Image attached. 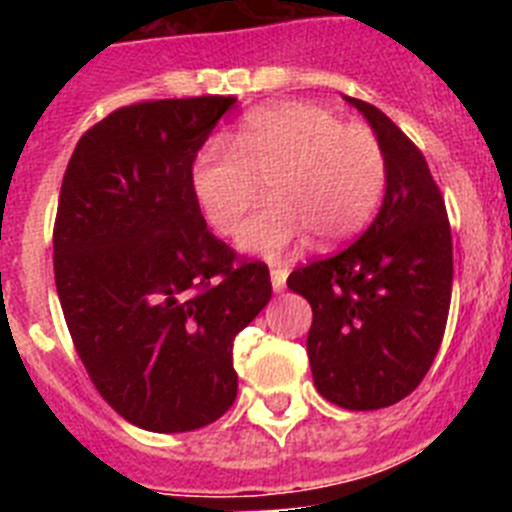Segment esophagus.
<instances>
[{
    "label": "esophagus",
    "instance_id": "esophagus-1",
    "mask_svg": "<svg viewBox=\"0 0 512 512\" xmlns=\"http://www.w3.org/2000/svg\"><path fill=\"white\" fill-rule=\"evenodd\" d=\"M287 277H289V269H284V266H271V287H274V292H284V287H287Z\"/></svg>",
    "mask_w": 512,
    "mask_h": 512
}]
</instances>
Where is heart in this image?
I'll return each mask as SVG.
<instances>
[{
	"instance_id": "obj_1",
	"label": "heart",
	"mask_w": 512,
	"mask_h": 512,
	"mask_svg": "<svg viewBox=\"0 0 512 512\" xmlns=\"http://www.w3.org/2000/svg\"><path fill=\"white\" fill-rule=\"evenodd\" d=\"M266 184L269 205L253 212L238 248L279 259L302 246L330 248L354 238L377 207L384 153L372 130L341 125L307 102L248 112L233 148L210 143L192 166V194L217 235H230Z\"/></svg>"
}]
</instances>
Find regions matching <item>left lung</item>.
<instances>
[{"mask_svg":"<svg viewBox=\"0 0 512 512\" xmlns=\"http://www.w3.org/2000/svg\"><path fill=\"white\" fill-rule=\"evenodd\" d=\"M346 102L382 146V207L346 251L295 269L287 287L312 307L307 356L320 395L379 410L408 397L438 354L454 282L451 228L413 140L374 104Z\"/></svg>","mask_w":512,"mask_h":512,"instance_id":"8db88e82","label":"left lung"}]
</instances>
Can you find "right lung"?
<instances>
[{"instance_id":"right-lung-1","label":"right lung","mask_w":512,"mask_h":512,"mask_svg":"<svg viewBox=\"0 0 512 512\" xmlns=\"http://www.w3.org/2000/svg\"><path fill=\"white\" fill-rule=\"evenodd\" d=\"M235 97L140 102L81 135L53 230L58 300L99 395L143 431L233 405V338L271 300L269 269L207 230L192 164Z\"/></svg>"}]
</instances>
